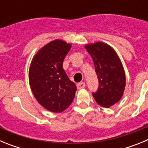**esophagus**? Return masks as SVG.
Masks as SVG:
<instances>
[{"label": "esophagus", "mask_w": 148, "mask_h": 148, "mask_svg": "<svg viewBox=\"0 0 148 148\" xmlns=\"http://www.w3.org/2000/svg\"><path fill=\"white\" fill-rule=\"evenodd\" d=\"M84 87H85V83H84V82H80V83H78V84H77V88H78V90L84 88Z\"/></svg>", "instance_id": "1"}]
</instances>
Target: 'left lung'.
<instances>
[{
    "label": "left lung",
    "instance_id": "8db88e82",
    "mask_svg": "<svg viewBox=\"0 0 148 148\" xmlns=\"http://www.w3.org/2000/svg\"><path fill=\"white\" fill-rule=\"evenodd\" d=\"M93 60L99 88L92 96L103 108H108L122 97L126 84L125 70L119 57L110 46L103 42L84 47Z\"/></svg>",
    "mask_w": 148,
    "mask_h": 148
}]
</instances>
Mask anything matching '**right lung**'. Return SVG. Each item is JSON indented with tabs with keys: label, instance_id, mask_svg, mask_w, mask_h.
I'll return each instance as SVG.
<instances>
[{
	"label": "right lung",
	"instance_id": "add662e5",
	"mask_svg": "<svg viewBox=\"0 0 148 148\" xmlns=\"http://www.w3.org/2000/svg\"><path fill=\"white\" fill-rule=\"evenodd\" d=\"M70 49L71 44L64 40H53L39 49L29 66V81L34 96L40 105L53 113L65 110L76 92V86L63 68Z\"/></svg>",
	"mask_w": 148,
	"mask_h": 148
}]
</instances>
